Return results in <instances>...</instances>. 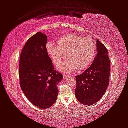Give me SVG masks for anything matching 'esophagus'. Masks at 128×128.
Returning <instances> with one entry per match:
<instances>
[{
    "mask_svg": "<svg viewBox=\"0 0 128 128\" xmlns=\"http://www.w3.org/2000/svg\"><path fill=\"white\" fill-rule=\"evenodd\" d=\"M68 76H69V75H68V74H66H66H64V75H63V78H66Z\"/></svg>",
    "mask_w": 128,
    "mask_h": 128,
    "instance_id": "obj_1",
    "label": "esophagus"
}]
</instances>
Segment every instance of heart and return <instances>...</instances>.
<instances>
[{"instance_id":"1","label":"heart","mask_w":128,"mask_h":128,"mask_svg":"<svg viewBox=\"0 0 128 128\" xmlns=\"http://www.w3.org/2000/svg\"><path fill=\"white\" fill-rule=\"evenodd\" d=\"M58 45L49 41L46 44L47 52L52 62L58 65L62 58H67L59 66L62 72H74L79 68L82 70L88 67L94 58L96 46L93 40L77 34L68 35L59 39Z\"/></svg>"}]
</instances>
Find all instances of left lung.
Segmentation results:
<instances>
[{"label": "left lung", "instance_id": "left-lung-1", "mask_svg": "<svg viewBox=\"0 0 128 128\" xmlns=\"http://www.w3.org/2000/svg\"><path fill=\"white\" fill-rule=\"evenodd\" d=\"M97 54L90 66L76 76L75 96L81 104L90 106L104 96L109 83L110 64L108 51L98 40Z\"/></svg>", "mask_w": 128, "mask_h": 128}]
</instances>
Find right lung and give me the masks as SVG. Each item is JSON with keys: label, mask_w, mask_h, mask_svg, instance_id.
I'll list each match as a JSON object with an SVG mask.
<instances>
[{"label": "right lung", "mask_w": 128, "mask_h": 128, "mask_svg": "<svg viewBox=\"0 0 128 128\" xmlns=\"http://www.w3.org/2000/svg\"><path fill=\"white\" fill-rule=\"evenodd\" d=\"M47 36L38 32L28 39L20 56L19 76L21 89L32 104L47 108L56 101L57 85L62 75L57 72L46 48Z\"/></svg>", "instance_id": "obj_1"}]
</instances>
